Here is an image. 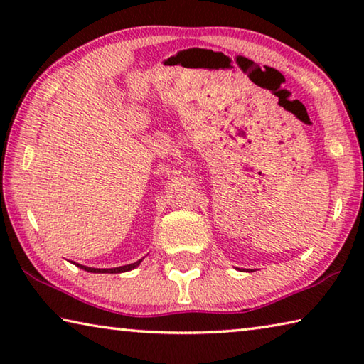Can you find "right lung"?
<instances>
[{
	"label": "right lung",
	"mask_w": 364,
	"mask_h": 364,
	"mask_svg": "<svg viewBox=\"0 0 364 364\" xmlns=\"http://www.w3.org/2000/svg\"><path fill=\"white\" fill-rule=\"evenodd\" d=\"M141 262H143V258H141V260H138V262H134V263H130V264H123V267H119V268H90V267H85V264H78V263H77V267L85 269V271H90V273H112V274H117V273H125V271L134 269L136 267H139Z\"/></svg>",
	"instance_id": "right-lung-1"
}]
</instances>
